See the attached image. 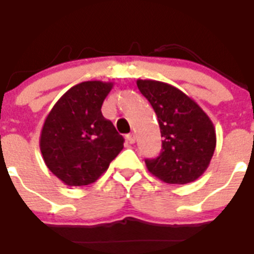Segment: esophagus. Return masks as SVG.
<instances>
[{
	"instance_id": "esophagus-1",
	"label": "esophagus",
	"mask_w": 254,
	"mask_h": 254,
	"mask_svg": "<svg viewBox=\"0 0 254 254\" xmlns=\"http://www.w3.org/2000/svg\"><path fill=\"white\" fill-rule=\"evenodd\" d=\"M126 139H127V141H128L129 144H133V143H135V135H133V133H128V135L126 136Z\"/></svg>"
}]
</instances>
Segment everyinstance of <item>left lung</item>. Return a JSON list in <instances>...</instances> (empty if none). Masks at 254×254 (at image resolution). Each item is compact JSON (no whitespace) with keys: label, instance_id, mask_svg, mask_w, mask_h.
<instances>
[{"label":"left lung","instance_id":"1","mask_svg":"<svg viewBox=\"0 0 254 254\" xmlns=\"http://www.w3.org/2000/svg\"><path fill=\"white\" fill-rule=\"evenodd\" d=\"M152 106L162 133L158 158L145 159L151 174L168 184L194 182L207 170L216 148L213 123L190 96L164 82L137 79Z\"/></svg>","mask_w":254,"mask_h":254}]
</instances>
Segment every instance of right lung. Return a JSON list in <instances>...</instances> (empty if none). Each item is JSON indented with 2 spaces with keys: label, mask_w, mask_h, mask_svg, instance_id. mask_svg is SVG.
Listing matches in <instances>:
<instances>
[{
  "label": "right lung",
  "mask_w": 254,
  "mask_h": 254,
  "mask_svg": "<svg viewBox=\"0 0 254 254\" xmlns=\"http://www.w3.org/2000/svg\"><path fill=\"white\" fill-rule=\"evenodd\" d=\"M111 82L88 80L66 91L47 115L39 148L49 170L70 187L88 186L107 171L125 139L102 105Z\"/></svg>",
  "instance_id": "1"
}]
</instances>
